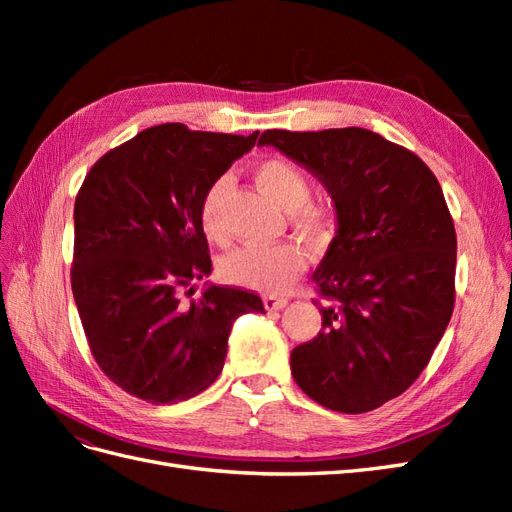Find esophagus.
Listing matches in <instances>:
<instances>
[{
	"instance_id": "esophagus-1",
	"label": "esophagus",
	"mask_w": 512,
	"mask_h": 512,
	"mask_svg": "<svg viewBox=\"0 0 512 512\" xmlns=\"http://www.w3.org/2000/svg\"><path fill=\"white\" fill-rule=\"evenodd\" d=\"M262 303H265V307L269 309V312H275V309H284L288 305V299L286 297H277V294H267V297L262 299Z\"/></svg>"
}]
</instances>
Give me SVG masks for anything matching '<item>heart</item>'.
Segmentation results:
<instances>
[{
    "label": "heart",
    "mask_w": 512,
    "mask_h": 512,
    "mask_svg": "<svg viewBox=\"0 0 512 512\" xmlns=\"http://www.w3.org/2000/svg\"><path fill=\"white\" fill-rule=\"evenodd\" d=\"M254 177L269 196L290 209V224L309 241H324L337 226L335 209L327 200H312V181L297 164L284 158L262 160ZM230 188L228 177H218L200 198V226L211 241L224 239L222 209ZM305 267V254L294 241L247 243L222 262L224 280L258 292H282Z\"/></svg>",
    "instance_id": "obj_1"
}]
</instances>
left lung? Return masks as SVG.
Returning <instances> with one entry per match:
<instances>
[{"mask_svg":"<svg viewBox=\"0 0 512 512\" xmlns=\"http://www.w3.org/2000/svg\"><path fill=\"white\" fill-rule=\"evenodd\" d=\"M327 185L337 235L312 275L322 331L290 354L320 406L361 414L408 391L455 307L457 235L442 188L414 151L363 128L265 130Z\"/></svg>","mask_w":512,"mask_h":512,"instance_id":"1","label":"left lung"}]
</instances>
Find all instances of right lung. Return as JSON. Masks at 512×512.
<instances>
[{
  "label": "right lung",
  "instance_id": "right-lung-1",
  "mask_svg": "<svg viewBox=\"0 0 512 512\" xmlns=\"http://www.w3.org/2000/svg\"><path fill=\"white\" fill-rule=\"evenodd\" d=\"M250 136L162 123L106 151L74 203L70 282L91 354L126 393L177 404L222 374L228 335L258 294L194 282L211 273L200 198Z\"/></svg>",
  "mask_w": 512,
  "mask_h": 512
}]
</instances>
